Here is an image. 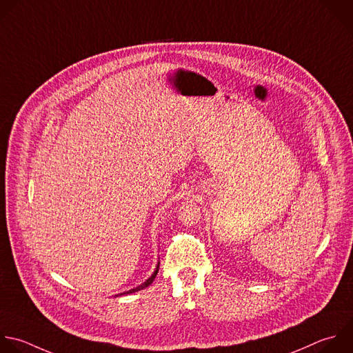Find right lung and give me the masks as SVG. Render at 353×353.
I'll return each mask as SVG.
<instances>
[{"label":"right lung","instance_id":"1","mask_svg":"<svg viewBox=\"0 0 353 353\" xmlns=\"http://www.w3.org/2000/svg\"><path fill=\"white\" fill-rule=\"evenodd\" d=\"M158 270H159V263L157 265L155 272L152 273V276H151L147 281H144L141 285H139V287H136V288H133V290H130V291H126V292H123V294H121V295H125V294H133V292H137V291H140V290L147 288V287H148V285H151V284H152V281L155 280V277H157V274H158Z\"/></svg>","mask_w":353,"mask_h":353}]
</instances>
